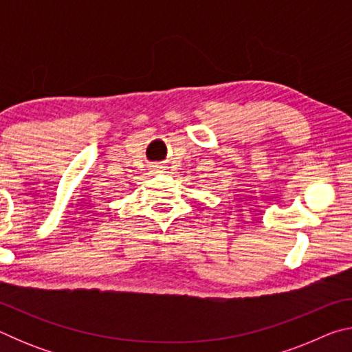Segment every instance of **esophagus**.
<instances>
[{"instance_id":"esophagus-1","label":"esophagus","mask_w":352,"mask_h":352,"mask_svg":"<svg viewBox=\"0 0 352 352\" xmlns=\"http://www.w3.org/2000/svg\"><path fill=\"white\" fill-rule=\"evenodd\" d=\"M158 172H162V168H160V166H153L152 174H158Z\"/></svg>"}]
</instances>
